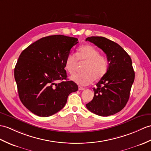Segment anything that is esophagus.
<instances>
[{
    "instance_id": "1",
    "label": "esophagus",
    "mask_w": 151,
    "mask_h": 151,
    "mask_svg": "<svg viewBox=\"0 0 151 151\" xmlns=\"http://www.w3.org/2000/svg\"><path fill=\"white\" fill-rule=\"evenodd\" d=\"M84 89H85V88H84V87H81V86L78 87V90L79 91H82V90H84Z\"/></svg>"
}]
</instances>
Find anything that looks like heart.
Instances as JSON below:
<instances>
[{
	"instance_id": "1",
	"label": "heart",
	"mask_w": 151,
	"mask_h": 151,
	"mask_svg": "<svg viewBox=\"0 0 151 151\" xmlns=\"http://www.w3.org/2000/svg\"><path fill=\"white\" fill-rule=\"evenodd\" d=\"M84 62L82 73L71 76V80L80 86H87L93 81L100 80L106 74L109 67L107 58L100 55L99 51L91 45H83L76 52L69 53L65 60V69L69 74H74L78 64Z\"/></svg>"
}]
</instances>
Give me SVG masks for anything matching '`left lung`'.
I'll return each instance as SVG.
<instances>
[{"label": "left lung", "instance_id": "1", "mask_svg": "<svg viewBox=\"0 0 151 151\" xmlns=\"http://www.w3.org/2000/svg\"><path fill=\"white\" fill-rule=\"evenodd\" d=\"M86 40L102 50L109 62L106 74L93 88V99L86 107L101 116L114 114L123 109L129 99L135 76L131 58L120 45L105 37H91Z\"/></svg>", "mask_w": 151, "mask_h": 151}]
</instances>
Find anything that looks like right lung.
I'll return each instance as SVG.
<instances>
[{
  "label": "right lung",
  "instance_id": "obj_1",
  "mask_svg": "<svg viewBox=\"0 0 151 151\" xmlns=\"http://www.w3.org/2000/svg\"><path fill=\"white\" fill-rule=\"evenodd\" d=\"M78 39L61 35L40 38L19 56L14 70L23 105L38 116L47 117L65 106L78 86L67 80L65 60ZM60 81V82H58Z\"/></svg>",
  "mask_w": 151,
  "mask_h": 151
}]
</instances>
